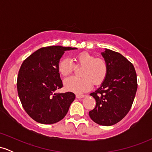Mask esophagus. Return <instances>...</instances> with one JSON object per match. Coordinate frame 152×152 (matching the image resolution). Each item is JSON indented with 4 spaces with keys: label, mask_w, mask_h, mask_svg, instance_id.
<instances>
[{
    "label": "esophagus",
    "mask_w": 152,
    "mask_h": 152,
    "mask_svg": "<svg viewBox=\"0 0 152 152\" xmlns=\"http://www.w3.org/2000/svg\"><path fill=\"white\" fill-rule=\"evenodd\" d=\"M76 98L77 99H81L86 97V95H81V94H76Z\"/></svg>",
    "instance_id": "1"
}]
</instances>
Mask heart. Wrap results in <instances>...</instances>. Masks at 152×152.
<instances>
[{"instance_id":"b5f03b06","label":"heart","mask_w":152,"mask_h":152,"mask_svg":"<svg viewBox=\"0 0 152 152\" xmlns=\"http://www.w3.org/2000/svg\"><path fill=\"white\" fill-rule=\"evenodd\" d=\"M76 66H83L80 72L81 78L71 76L64 81V87L68 91L82 94L91 88L92 83L99 85L105 80L107 75V64L104 59L96 58L88 53H81L75 56ZM74 64L71 59L62 58L58 64V70L62 76L70 74L74 70Z\"/></svg>"}]
</instances>
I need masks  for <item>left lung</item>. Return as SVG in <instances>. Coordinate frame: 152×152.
<instances>
[{"label": "left lung", "instance_id": "8db88e82", "mask_svg": "<svg viewBox=\"0 0 152 152\" xmlns=\"http://www.w3.org/2000/svg\"><path fill=\"white\" fill-rule=\"evenodd\" d=\"M101 54L107 64V75L98 89L90 94L96 104L88 114L95 123L111 126L132 107L137 90V74L133 64L121 53L105 48Z\"/></svg>", "mask_w": 152, "mask_h": 152}]
</instances>
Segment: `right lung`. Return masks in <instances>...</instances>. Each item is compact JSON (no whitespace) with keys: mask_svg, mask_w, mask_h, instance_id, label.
<instances>
[{"mask_svg":"<svg viewBox=\"0 0 152 152\" xmlns=\"http://www.w3.org/2000/svg\"><path fill=\"white\" fill-rule=\"evenodd\" d=\"M71 47L53 46L41 48L23 62L17 79V89L23 107L33 119L52 124L67 114L75 94L56 93L63 87L58 64L66 50Z\"/></svg>","mask_w":152,"mask_h":152,"instance_id":"1","label":"right lung"}]
</instances>
